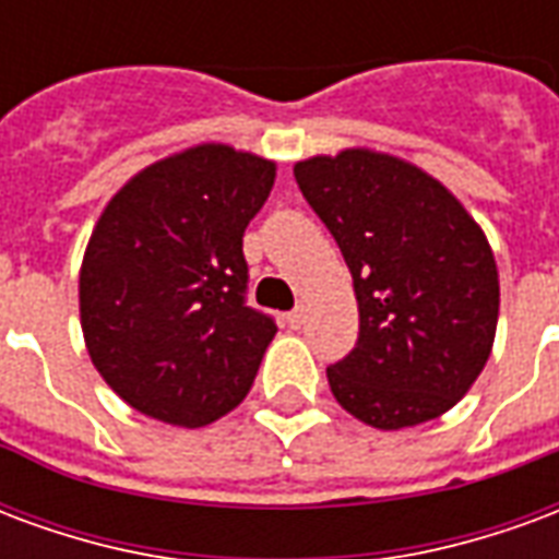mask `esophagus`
I'll return each instance as SVG.
<instances>
[{"label":"esophagus","mask_w":559,"mask_h":559,"mask_svg":"<svg viewBox=\"0 0 559 559\" xmlns=\"http://www.w3.org/2000/svg\"><path fill=\"white\" fill-rule=\"evenodd\" d=\"M302 323H305V308H302V305H296L290 314H287V326L299 329V326H302Z\"/></svg>","instance_id":"34e87169"}]
</instances>
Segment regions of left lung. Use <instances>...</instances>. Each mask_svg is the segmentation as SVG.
I'll list each match as a JSON object with an SVG mask.
<instances>
[{
    "label": "left lung",
    "mask_w": 559,
    "mask_h": 559,
    "mask_svg": "<svg viewBox=\"0 0 559 559\" xmlns=\"http://www.w3.org/2000/svg\"><path fill=\"white\" fill-rule=\"evenodd\" d=\"M293 176L359 302V341L326 368L335 401L380 431L452 411L488 362L500 314L479 224L433 176L371 148L299 160Z\"/></svg>",
    "instance_id": "1"
}]
</instances>
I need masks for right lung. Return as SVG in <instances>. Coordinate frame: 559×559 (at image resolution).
Instances as JSON below:
<instances>
[{"instance_id": "right-lung-1", "label": "right lung", "mask_w": 559, "mask_h": 559, "mask_svg": "<svg viewBox=\"0 0 559 559\" xmlns=\"http://www.w3.org/2000/svg\"><path fill=\"white\" fill-rule=\"evenodd\" d=\"M275 164L224 143L155 160L107 203L80 269L98 374L152 419L203 428L239 407L275 320L245 305V227Z\"/></svg>"}]
</instances>
